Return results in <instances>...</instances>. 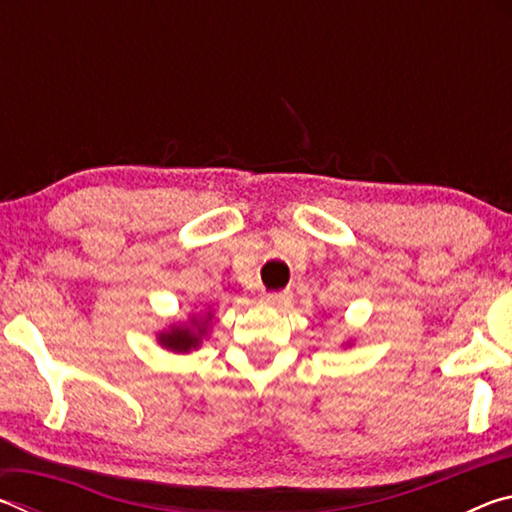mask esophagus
<instances>
[{"mask_svg": "<svg viewBox=\"0 0 512 512\" xmlns=\"http://www.w3.org/2000/svg\"><path fill=\"white\" fill-rule=\"evenodd\" d=\"M293 293L291 291H273V293H262V302L264 305H273V307H282L291 302Z\"/></svg>", "mask_w": 512, "mask_h": 512, "instance_id": "1", "label": "esophagus"}]
</instances>
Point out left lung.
Segmentation results:
<instances>
[{"instance_id": "8db88e82", "label": "left lung", "mask_w": 512, "mask_h": 512, "mask_svg": "<svg viewBox=\"0 0 512 512\" xmlns=\"http://www.w3.org/2000/svg\"><path fill=\"white\" fill-rule=\"evenodd\" d=\"M348 345H350V341H348Z\"/></svg>"}]
</instances>
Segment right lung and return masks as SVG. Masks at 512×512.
<instances>
[{"label": "right lung", "mask_w": 512, "mask_h": 512, "mask_svg": "<svg viewBox=\"0 0 512 512\" xmlns=\"http://www.w3.org/2000/svg\"><path fill=\"white\" fill-rule=\"evenodd\" d=\"M214 320L212 307L201 309L198 314H189L187 320H180V323H171L167 329L155 334V341L160 343V348L169 350L173 354H189L198 350L203 341L210 336Z\"/></svg>", "instance_id": "1"}]
</instances>
